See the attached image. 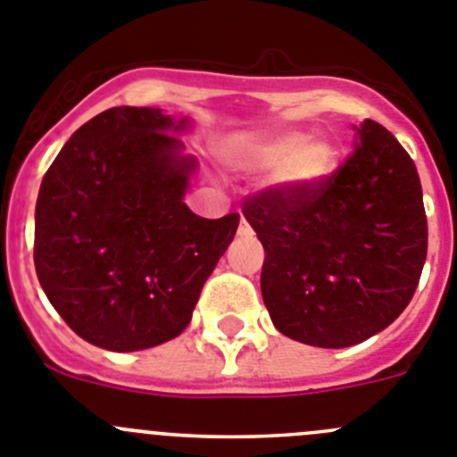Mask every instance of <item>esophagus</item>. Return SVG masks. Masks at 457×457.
Returning a JSON list of instances; mask_svg holds the SVG:
<instances>
[{"mask_svg": "<svg viewBox=\"0 0 457 457\" xmlns=\"http://www.w3.org/2000/svg\"><path fill=\"white\" fill-rule=\"evenodd\" d=\"M238 234H250V225L245 220H241V225H238Z\"/></svg>", "mask_w": 457, "mask_h": 457, "instance_id": "34e87169", "label": "esophagus"}]
</instances>
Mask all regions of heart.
<instances>
[{
  "label": "heart",
  "instance_id": "1",
  "mask_svg": "<svg viewBox=\"0 0 457 457\" xmlns=\"http://www.w3.org/2000/svg\"><path fill=\"white\" fill-rule=\"evenodd\" d=\"M259 168H279L289 187L310 188L335 170L337 152L326 138H307L303 131H289L270 138L253 152Z\"/></svg>",
  "mask_w": 457,
  "mask_h": 457
}]
</instances>
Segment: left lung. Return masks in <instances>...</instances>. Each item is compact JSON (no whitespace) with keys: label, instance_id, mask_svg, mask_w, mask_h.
I'll use <instances>...</instances> for the list:
<instances>
[{"label":"left lung","instance_id":"8db88e82","mask_svg":"<svg viewBox=\"0 0 457 457\" xmlns=\"http://www.w3.org/2000/svg\"><path fill=\"white\" fill-rule=\"evenodd\" d=\"M264 245L262 295L289 339L346 348L385 330L412 300L428 253L421 182L380 122L310 188L270 184L244 200Z\"/></svg>","mask_w":457,"mask_h":457}]
</instances>
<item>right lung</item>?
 Here are the masks:
<instances>
[{
    "label": "right lung",
    "instance_id": "1",
    "mask_svg": "<svg viewBox=\"0 0 457 457\" xmlns=\"http://www.w3.org/2000/svg\"><path fill=\"white\" fill-rule=\"evenodd\" d=\"M147 106H113L68 138L36 203L34 264L61 319L93 346L145 351L182 335L232 244L238 213L184 204L195 162L182 129Z\"/></svg>",
    "mask_w": 457,
    "mask_h": 457
}]
</instances>
